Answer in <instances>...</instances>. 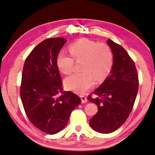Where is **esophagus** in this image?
Returning a JSON list of instances; mask_svg holds the SVG:
<instances>
[{
	"instance_id": "34e87169",
	"label": "esophagus",
	"mask_w": 155,
	"mask_h": 155,
	"mask_svg": "<svg viewBox=\"0 0 155 155\" xmlns=\"http://www.w3.org/2000/svg\"><path fill=\"white\" fill-rule=\"evenodd\" d=\"M81 102L82 103H85L87 101V97L84 95H81Z\"/></svg>"
}]
</instances>
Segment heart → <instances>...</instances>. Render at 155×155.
Segmentation results:
<instances>
[{"label":"heart","instance_id":"1","mask_svg":"<svg viewBox=\"0 0 155 155\" xmlns=\"http://www.w3.org/2000/svg\"><path fill=\"white\" fill-rule=\"evenodd\" d=\"M71 56L60 52L56 63L62 73L68 74L74 69L75 60H83L81 72L74 73L64 80L66 87L78 93H84L94 86L95 80H104L110 74L114 63L111 48L104 43H97L89 39H82L69 47Z\"/></svg>","mask_w":155,"mask_h":155}]
</instances>
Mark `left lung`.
<instances>
[{
	"label": "left lung",
	"mask_w": 155,
	"mask_h": 155,
	"mask_svg": "<svg viewBox=\"0 0 155 155\" xmlns=\"http://www.w3.org/2000/svg\"><path fill=\"white\" fill-rule=\"evenodd\" d=\"M114 55L110 74L94 91L95 97L87 100L95 103L98 112L89 120L94 130L102 134L114 131L126 122L134 107L138 88L137 71L134 60L121 45L107 41Z\"/></svg>",
	"instance_id": "left-lung-1"
}]
</instances>
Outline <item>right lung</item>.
<instances>
[{"instance_id": "1", "label": "right lung", "mask_w": 155, "mask_h": 155, "mask_svg": "<svg viewBox=\"0 0 155 155\" xmlns=\"http://www.w3.org/2000/svg\"><path fill=\"white\" fill-rule=\"evenodd\" d=\"M66 42L61 37L43 41L26 58L22 71L20 97L26 115L34 126L51 135L64 128L81 102L74 93L63 91L56 59Z\"/></svg>"}]
</instances>
